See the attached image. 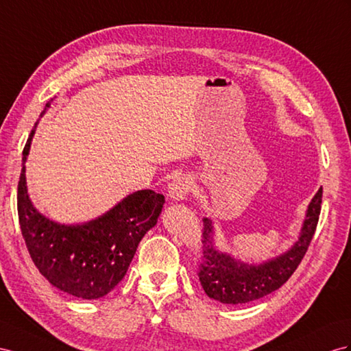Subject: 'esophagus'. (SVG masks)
Masks as SVG:
<instances>
[{"label": "esophagus", "mask_w": 351, "mask_h": 351, "mask_svg": "<svg viewBox=\"0 0 351 351\" xmlns=\"http://www.w3.org/2000/svg\"><path fill=\"white\" fill-rule=\"evenodd\" d=\"M191 190V181L188 176H176L167 186V197L173 202H182Z\"/></svg>", "instance_id": "esophagus-1"}]
</instances>
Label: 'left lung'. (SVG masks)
<instances>
[{
  "mask_svg": "<svg viewBox=\"0 0 351 351\" xmlns=\"http://www.w3.org/2000/svg\"><path fill=\"white\" fill-rule=\"evenodd\" d=\"M322 204V188L313 197L298 240L276 258L261 264H246L215 245V227L203 218V256L199 278L206 295L222 304H246L277 291L287 282L307 252L317 227Z\"/></svg>",
  "mask_w": 351,
  "mask_h": 351,
  "instance_id": "8db88e82",
  "label": "left lung"
}]
</instances>
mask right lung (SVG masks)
I'll list each match as a JSON object with an SVG mask.
<instances>
[{
	"label": "right lung",
	"instance_id": "right-lung-1",
	"mask_svg": "<svg viewBox=\"0 0 351 351\" xmlns=\"http://www.w3.org/2000/svg\"><path fill=\"white\" fill-rule=\"evenodd\" d=\"M49 106L46 104V110ZM35 128L23 148L17 186V213L26 247L53 286L77 298L97 300L123 280L139 241L157 223L165 195L134 191L101 217L74 226L49 219L34 208L26 186L25 163Z\"/></svg>",
	"mask_w": 351,
	"mask_h": 351
}]
</instances>
